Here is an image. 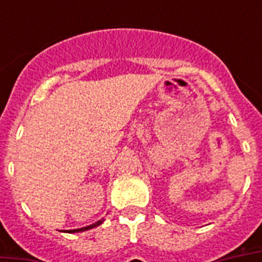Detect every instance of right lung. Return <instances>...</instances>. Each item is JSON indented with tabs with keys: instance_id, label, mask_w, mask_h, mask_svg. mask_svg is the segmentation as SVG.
Instances as JSON below:
<instances>
[{
	"instance_id": "add662e5",
	"label": "right lung",
	"mask_w": 262,
	"mask_h": 262,
	"mask_svg": "<svg viewBox=\"0 0 262 262\" xmlns=\"http://www.w3.org/2000/svg\"><path fill=\"white\" fill-rule=\"evenodd\" d=\"M104 222V219L102 217V220H98V222H95L94 224H90V226H87V227H81V228H76V230H67V232H69V234H73V232H83V231H87V230H91V228L94 227H98V226H100V224Z\"/></svg>"
}]
</instances>
